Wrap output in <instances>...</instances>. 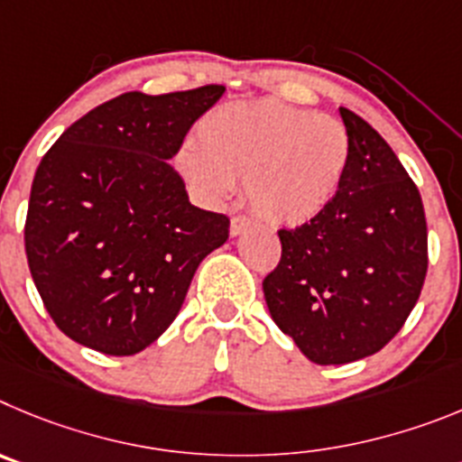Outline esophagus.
Segmentation results:
<instances>
[{"instance_id": "34e87169", "label": "esophagus", "mask_w": 462, "mask_h": 462, "mask_svg": "<svg viewBox=\"0 0 462 462\" xmlns=\"http://www.w3.org/2000/svg\"><path fill=\"white\" fill-rule=\"evenodd\" d=\"M253 226H255V221H253V218H248V216H235L230 223V235L232 236L244 235V232L251 230Z\"/></svg>"}]
</instances>
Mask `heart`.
<instances>
[{
  "mask_svg": "<svg viewBox=\"0 0 462 462\" xmlns=\"http://www.w3.org/2000/svg\"><path fill=\"white\" fill-rule=\"evenodd\" d=\"M350 135L334 117L278 101L232 103L198 126V147L177 156L181 174L211 202L248 184L264 221L299 227L334 205L350 168Z\"/></svg>",
  "mask_w": 462,
  "mask_h": 462,
  "instance_id": "1",
  "label": "heart"
}]
</instances>
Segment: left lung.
Wrapping results in <instances>:
<instances>
[{
	"mask_svg": "<svg viewBox=\"0 0 462 462\" xmlns=\"http://www.w3.org/2000/svg\"><path fill=\"white\" fill-rule=\"evenodd\" d=\"M350 168L334 205L294 230H278L281 262L262 281L282 334L313 364H350L401 331L428 269L419 189L371 124L340 107Z\"/></svg>",
	"mask_w": 462,
	"mask_h": 462,
	"instance_id": "obj_1",
	"label": "left lung"
}]
</instances>
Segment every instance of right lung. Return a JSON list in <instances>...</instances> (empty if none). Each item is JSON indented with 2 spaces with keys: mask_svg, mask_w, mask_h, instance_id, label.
<instances>
[{
  "mask_svg": "<svg viewBox=\"0 0 462 462\" xmlns=\"http://www.w3.org/2000/svg\"><path fill=\"white\" fill-rule=\"evenodd\" d=\"M226 87L128 91L70 124L39 163L24 251L45 310L76 343L131 356L180 313L230 218L189 202L170 165Z\"/></svg>",
  "mask_w": 462,
  "mask_h": 462,
  "instance_id": "obj_1",
  "label": "right lung"
}]
</instances>
